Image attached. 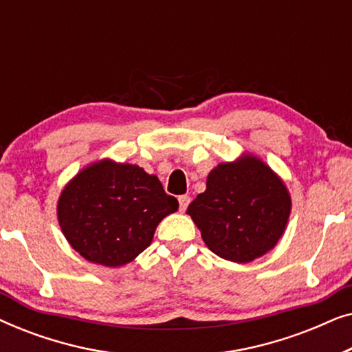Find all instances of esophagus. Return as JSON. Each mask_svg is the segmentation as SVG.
I'll use <instances>...</instances> for the list:
<instances>
[{
  "mask_svg": "<svg viewBox=\"0 0 352 352\" xmlns=\"http://www.w3.org/2000/svg\"><path fill=\"white\" fill-rule=\"evenodd\" d=\"M177 200H179V211H186L187 206H189V204H190V197L189 195H181Z\"/></svg>",
  "mask_w": 352,
  "mask_h": 352,
  "instance_id": "1",
  "label": "esophagus"
}]
</instances>
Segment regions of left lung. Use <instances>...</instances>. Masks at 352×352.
<instances>
[{"label":"left lung","mask_w":352,"mask_h":352,"mask_svg":"<svg viewBox=\"0 0 352 352\" xmlns=\"http://www.w3.org/2000/svg\"><path fill=\"white\" fill-rule=\"evenodd\" d=\"M290 206V195L271 168L258 158L245 157L214 168L206 179V190L197 195L187 214L214 254L228 261L250 263L282 237Z\"/></svg>","instance_id":"8db88e82"}]
</instances>
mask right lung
Masks as SVG:
<instances>
[{"instance_id":"1","label":"right lung","mask_w":352,"mask_h":352,"mask_svg":"<svg viewBox=\"0 0 352 352\" xmlns=\"http://www.w3.org/2000/svg\"><path fill=\"white\" fill-rule=\"evenodd\" d=\"M177 206L157 176L136 165L104 160L65 187L57 214L65 239L81 256L117 267L151 245L158 223Z\"/></svg>"}]
</instances>
